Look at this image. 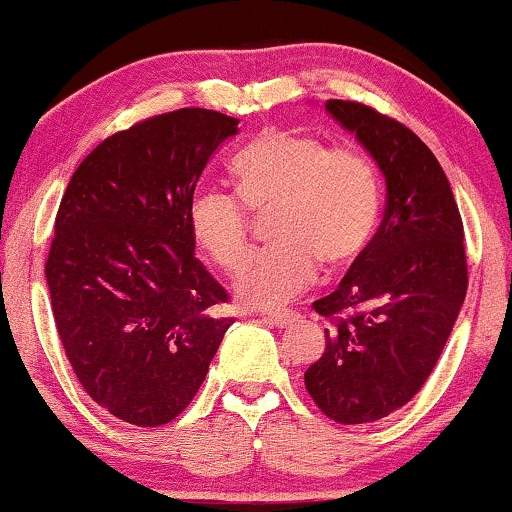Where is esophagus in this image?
I'll list each match as a JSON object with an SVG mask.
<instances>
[{"label": "esophagus", "instance_id": "34e87169", "mask_svg": "<svg viewBox=\"0 0 512 512\" xmlns=\"http://www.w3.org/2000/svg\"><path fill=\"white\" fill-rule=\"evenodd\" d=\"M265 319H268L270 321V324H275V326H279V328H284V326H291L293 324V321H296L298 319V314L296 312H270L268 314V317H265Z\"/></svg>", "mask_w": 512, "mask_h": 512}]
</instances>
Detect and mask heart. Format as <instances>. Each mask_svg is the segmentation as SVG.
<instances>
[{"label":"heart","mask_w":512,"mask_h":512,"mask_svg":"<svg viewBox=\"0 0 512 512\" xmlns=\"http://www.w3.org/2000/svg\"><path fill=\"white\" fill-rule=\"evenodd\" d=\"M237 194L202 188L188 205L195 242L221 270L240 268L254 216L270 214L275 244L235 279L244 305L275 307L317 277L359 261L380 219V177L366 151L331 146L310 132L268 128L230 163Z\"/></svg>","instance_id":"1"}]
</instances>
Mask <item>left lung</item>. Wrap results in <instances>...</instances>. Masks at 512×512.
Segmentation results:
<instances>
[{
    "label": "left lung",
    "mask_w": 512,
    "mask_h": 512,
    "mask_svg": "<svg viewBox=\"0 0 512 512\" xmlns=\"http://www.w3.org/2000/svg\"><path fill=\"white\" fill-rule=\"evenodd\" d=\"M326 109L380 165L387 207L338 289L312 303L331 328L305 389L328 419L368 424L403 408L436 368L468 289L464 223L415 132L361 102Z\"/></svg>",
    "instance_id": "8db88e82"
}]
</instances>
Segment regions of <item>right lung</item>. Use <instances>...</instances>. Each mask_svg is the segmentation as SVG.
Instances as JSON below:
<instances>
[{
  "mask_svg": "<svg viewBox=\"0 0 512 512\" xmlns=\"http://www.w3.org/2000/svg\"><path fill=\"white\" fill-rule=\"evenodd\" d=\"M235 132L212 109L146 118L95 146L60 200L46 258L58 338L86 394L128 424L179 417L233 324L193 256L188 205Z\"/></svg>",
  "mask_w": 512,
  "mask_h": 512,
  "instance_id": "right-lung-1",
  "label": "right lung"
}]
</instances>
